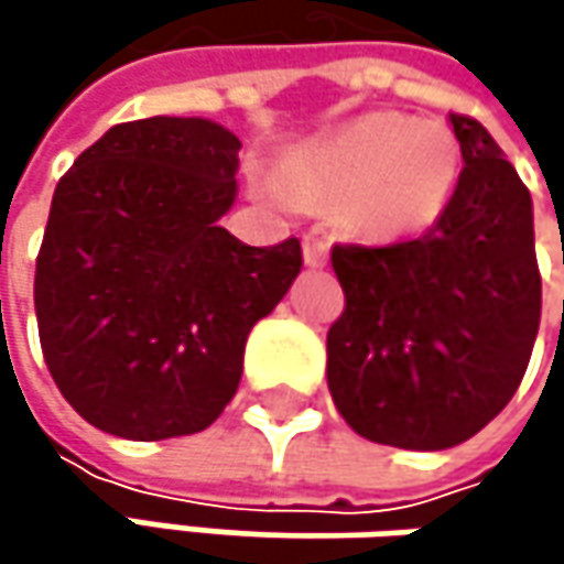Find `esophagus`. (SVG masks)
<instances>
[{
    "label": "esophagus",
    "mask_w": 564,
    "mask_h": 564,
    "mask_svg": "<svg viewBox=\"0 0 564 564\" xmlns=\"http://www.w3.org/2000/svg\"><path fill=\"white\" fill-rule=\"evenodd\" d=\"M326 258H329V241L316 238V235H306L303 238V261H306V268H323Z\"/></svg>",
    "instance_id": "1"
}]
</instances>
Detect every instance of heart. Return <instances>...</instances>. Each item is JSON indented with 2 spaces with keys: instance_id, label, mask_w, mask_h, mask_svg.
Returning a JSON list of instances; mask_svg holds the SVG:
<instances>
[{
  "instance_id": "heart-1",
  "label": "heart",
  "mask_w": 564,
  "mask_h": 564,
  "mask_svg": "<svg viewBox=\"0 0 564 564\" xmlns=\"http://www.w3.org/2000/svg\"><path fill=\"white\" fill-rule=\"evenodd\" d=\"M457 175L460 147L444 123L366 113L286 153L278 188L303 205H346L372 241H404L437 225Z\"/></svg>"
}]
</instances>
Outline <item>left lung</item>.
Returning a JSON list of instances; mask_svg holds the SVG:
<instances>
[{
  "label": "left lung",
  "mask_w": 564,
  "mask_h": 564,
  "mask_svg": "<svg viewBox=\"0 0 564 564\" xmlns=\"http://www.w3.org/2000/svg\"><path fill=\"white\" fill-rule=\"evenodd\" d=\"M464 170L437 225L389 248L336 245L346 310L326 382L346 424L404 451H444L516 394L542 313L532 195L470 117L451 113Z\"/></svg>",
  "instance_id": "8db88e82"
}]
</instances>
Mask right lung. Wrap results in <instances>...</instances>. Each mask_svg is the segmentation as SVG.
I'll use <instances>...</instances> for the list:
<instances>
[{"label":"right lung","instance_id":"add662e5","mask_svg":"<svg viewBox=\"0 0 564 564\" xmlns=\"http://www.w3.org/2000/svg\"><path fill=\"white\" fill-rule=\"evenodd\" d=\"M241 140L205 117L110 127L61 175L35 264L42 352L67 404L127 441L205 431L245 343L303 268L296 238L221 228Z\"/></svg>","mask_w":564,"mask_h":564}]
</instances>
